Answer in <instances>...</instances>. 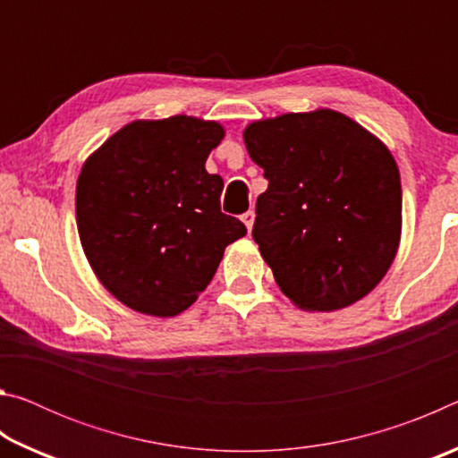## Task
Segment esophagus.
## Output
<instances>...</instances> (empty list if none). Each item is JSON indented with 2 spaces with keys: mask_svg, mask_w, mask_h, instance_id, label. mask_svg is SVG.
<instances>
[{
  "mask_svg": "<svg viewBox=\"0 0 458 458\" xmlns=\"http://www.w3.org/2000/svg\"><path fill=\"white\" fill-rule=\"evenodd\" d=\"M242 222H244V226L248 228V232H250L252 226H254V212L248 210L246 214H242Z\"/></svg>",
  "mask_w": 458,
  "mask_h": 458,
  "instance_id": "34e87169",
  "label": "esophagus"
}]
</instances>
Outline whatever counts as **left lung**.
Instances as JSON below:
<instances>
[{
    "label": "left lung",
    "instance_id": "obj_1",
    "mask_svg": "<svg viewBox=\"0 0 458 458\" xmlns=\"http://www.w3.org/2000/svg\"><path fill=\"white\" fill-rule=\"evenodd\" d=\"M244 143L268 180L252 238L286 297L305 311H337L374 291L402 232L390 149L331 108L254 121Z\"/></svg>",
    "mask_w": 458,
    "mask_h": 458
}]
</instances>
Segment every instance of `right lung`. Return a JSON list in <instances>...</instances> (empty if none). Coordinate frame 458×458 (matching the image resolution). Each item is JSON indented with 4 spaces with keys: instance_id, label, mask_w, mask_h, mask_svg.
Here are the masks:
<instances>
[{
    "instance_id": "1",
    "label": "right lung",
    "mask_w": 458,
    "mask_h": 458,
    "mask_svg": "<svg viewBox=\"0 0 458 458\" xmlns=\"http://www.w3.org/2000/svg\"><path fill=\"white\" fill-rule=\"evenodd\" d=\"M224 139L216 121H133L84 161L76 226L105 289L137 313L174 317L210 284L224 248L246 226L222 214L220 175L206 159Z\"/></svg>"
}]
</instances>
